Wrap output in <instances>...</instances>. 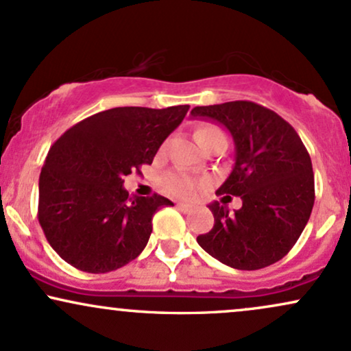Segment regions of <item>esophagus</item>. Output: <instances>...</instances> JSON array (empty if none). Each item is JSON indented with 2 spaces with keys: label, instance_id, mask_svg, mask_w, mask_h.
<instances>
[{
  "label": "esophagus",
  "instance_id": "1",
  "mask_svg": "<svg viewBox=\"0 0 351 351\" xmlns=\"http://www.w3.org/2000/svg\"><path fill=\"white\" fill-rule=\"evenodd\" d=\"M176 208L181 209V211H189L193 208V204L189 203H176Z\"/></svg>",
  "mask_w": 351,
  "mask_h": 351
}]
</instances>
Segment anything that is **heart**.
<instances>
[{
    "label": "heart",
    "instance_id": "1",
    "mask_svg": "<svg viewBox=\"0 0 351 351\" xmlns=\"http://www.w3.org/2000/svg\"><path fill=\"white\" fill-rule=\"evenodd\" d=\"M196 142L201 145L211 142V140H217V138H224L223 130L221 128L215 127V125H203L196 130ZM199 181L193 178L191 175L184 171H171L168 173L167 176L163 178V189L171 196H178V198H189V196L196 195V191L199 189Z\"/></svg>",
    "mask_w": 351,
    "mask_h": 351
}]
</instances>
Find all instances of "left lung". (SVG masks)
Instances as JSON below:
<instances>
[{"label":"left lung","instance_id":"left-lung-1","mask_svg":"<svg viewBox=\"0 0 351 351\" xmlns=\"http://www.w3.org/2000/svg\"><path fill=\"white\" fill-rule=\"evenodd\" d=\"M191 117L231 134L234 167L216 193L243 199L234 213L216 201L209 204L215 226L198 236V244L241 271L280 261L300 237L315 201L312 162L300 136L276 112L249 100L195 107Z\"/></svg>","mask_w":351,"mask_h":351}]
</instances>
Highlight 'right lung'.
<instances>
[{
    "label": "right lung",
    "mask_w": 351,
    "mask_h": 351,
    "mask_svg": "<svg viewBox=\"0 0 351 351\" xmlns=\"http://www.w3.org/2000/svg\"><path fill=\"white\" fill-rule=\"evenodd\" d=\"M189 106L117 107L87 117L51 147L39 176L38 217L51 247L75 269L104 274L140 256L160 195L128 196L123 178L152 165Z\"/></svg>",
    "instance_id": "1"
}]
</instances>
